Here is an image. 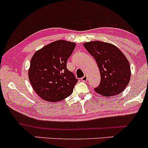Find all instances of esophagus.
Here are the masks:
<instances>
[{
	"mask_svg": "<svg viewBox=\"0 0 148 148\" xmlns=\"http://www.w3.org/2000/svg\"><path fill=\"white\" fill-rule=\"evenodd\" d=\"M87 76H84V77H83L82 78V79H81V80H82V82H86V81H87Z\"/></svg>",
	"mask_w": 148,
	"mask_h": 148,
	"instance_id": "obj_1",
	"label": "esophagus"
}]
</instances>
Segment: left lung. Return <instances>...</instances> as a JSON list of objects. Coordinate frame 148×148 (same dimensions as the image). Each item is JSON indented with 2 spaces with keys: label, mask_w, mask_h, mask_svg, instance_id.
Listing matches in <instances>:
<instances>
[{
  "label": "left lung",
  "mask_w": 148,
  "mask_h": 148,
  "mask_svg": "<svg viewBox=\"0 0 148 148\" xmlns=\"http://www.w3.org/2000/svg\"><path fill=\"white\" fill-rule=\"evenodd\" d=\"M95 58L100 73V83L95 90L103 96L119 94L129 84L131 78L129 62L116 46L102 41L84 44Z\"/></svg>",
  "instance_id": "left-lung-1"
}]
</instances>
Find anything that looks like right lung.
<instances>
[{
  "label": "right lung",
  "instance_id": "1",
  "mask_svg": "<svg viewBox=\"0 0 148 148\" xmlns=\"http://www.w3.org/2000/svg\"><path fill=\"white\" fill-rule=\"evenodd\" d=\"M75 47V43L58 40L34 54L29 79L34 91L43 100L58 102L72 93L78 79L66 69V62Z\"/></svg>",
  "mask_w": 148,
  "mask_h": 148
}]
</instances>
